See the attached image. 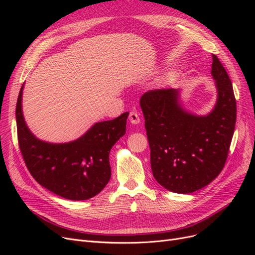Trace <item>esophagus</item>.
<instances>
[{
  "mask_svg": "<svg viewBox=\"0 0 255 255\" xmlns=\"http://www.w3.org/2000/svg\"><path fill=\"white\" fill-rule=\"evenodd\" d=\"M128 119H129L130 123H133V125H138V123H140V117L136 111L129 112Z\"/></svg>",
  "mask_w": 255,
  "mask_h": 255,
  "instance_id": "34e87169",
  "label": "esophagus"
}]
</instances>
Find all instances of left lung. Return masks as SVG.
<instances>
[{"label": "left lung", "instance_id": "8db88e82", "mask_svg": "<svg viewBox=\"0 0 255 255\" xmlns=\"http://www.w3.org/2000/svg\"><path fill=\"white\" fill-rule=\"evenodd\" d=\"M212 75L218 98L207 116L184 111L174 88L149 90L140 98L153 175L161 186L177 194L205 187L219 175L228 158L236 100L232 82L215 54Z\"/></svg>", "mask_w": 255, "mask_h": 255}]
</instances>
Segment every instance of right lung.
Instances as JSON below:
<instances>
[{"label":"right lung","instance_id":"1","mask_svg":"<svg viewBox=\"0 0 255 255\" xmlns=\"http://www.w3.org/2000/svg\"><path fill=\"white\" fill-rule=\"evenodd\" d=\"M22 91L23 85L16 106L17 134L29 173L41 186L65 199L80 201L98 195L111 179L110 152L126 134L128 113L96 123L74 141L49 143L27 128L21 107Z\"/></svg>","mask_w":255,"mask_h":255}]
</instances>
